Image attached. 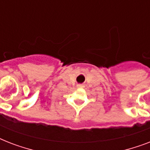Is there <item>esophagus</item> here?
<instances>
[{
	"label": "esophagus",
	"mask_w": 150,
	"mask_h": 150,
	"mask_svg": "<svg viewBox=\"0 0 150 150\" xmlns=\"http://www.w3.org/2000/svg\"><path fill=\"white\" fill-rule=\"evenodd\" d=\"M84 86L82 84H78L77 85V88H82V87Z\"/></svg>",
	"instance_id": "esophagus-1"
}]
</instances>
